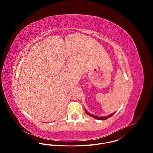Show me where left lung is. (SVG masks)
I'll return each instance as SVG.
<instances>
[{"label":"left lung","mask_w":153,"mask_h":153,"mask_svg":"<svg viewBox=\"0 0 153 153\" xmlns=\"http://www.w3.org/2000/svg\"><path fill=\"white\" fill-rule=\"evenodd\" d=\"M85 112H86V113L87 114L89 115V116H91V117H94V119H98V120H106V119H108V118H110V117L113 116L114 114V113H113V114H111V115H110V116H106V117H97V116H94V115H92L91 114H90V113H89L87 112L86 110H85Z\"/></svg>","instance_id":"1"}]
</instances>
